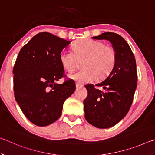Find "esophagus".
I'll list each match as a JSON object with an SVG mask.
<instances>
[{
  "instance_id": "1",
  "label": "esophagus",
  "mask_w": 155,
  "mask_h": 155,
  "mask_svg": "<svg viewBox=\"0 0 155 155\" xmlns=\"http://www.w3.org/2000/svg\"><path fill=\"white\" fill-rule=\"evenodd\" d=\"M83 87L82 85H80V84H78V83H76V87H77V89L81 88V87Z\"/></svg>"
}]
</instances>
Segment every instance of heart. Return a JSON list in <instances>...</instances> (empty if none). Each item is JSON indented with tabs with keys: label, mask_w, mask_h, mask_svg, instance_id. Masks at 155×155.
<instances>
[{
	"label": "heart",
	"mask_w": 155,
	"mask_h": 155,
	"mask_svg": "<svg viewBox=\"0 0 155 155\" xmlns=\"http://www.w3.org/2000/svg\"><path fill=\"white\" fill-rule=\"evenodd\" d=\"M72 52L62 51L59 61L64 69L72 72L77 69L79 62L83 63L84 70L69 75L70 79L79 84L92 82L97 78L103 79L107 77L115 66L117 54L111 46L103 42L90 39H81L74 44Z\"/></svg>",
	"instance_id": "b5f03b06"
}]
</instances>
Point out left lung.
<instances>
[{
	"mask_svg": "<svg viewBox=\"0 0 155 155\" xmlns=\"http://www.w3.org/2000/svg\"><path fill=\"white\" fill-rule=\"evenodd\" d=\"M111 43L117 54L115 66L105 79L96 84L86 85L88 94L83 101L85 117L94 127L107 128L113 127L127 114L137 87L136 61L129 45L122 36L106 32L93 37Z\"/></svg>",
	"mask_w": 155,
	"mask_h": 155,
	"instance_id": "left-lung-1",
	"label": "left lung"
}]
</instances>
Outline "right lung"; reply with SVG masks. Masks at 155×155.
I'll list each match as a JSON object with an SVG mask.
<instances>
[{
    "mask_svg": "<svg viewBox=\"0 0 155 155\" xmlns=\"http://www.w3.org/2000/svg\"><path fill=\"white\" fill-rule=\"evenodd\" d=\"M70 42L50 33H39L21 48L15 61V101L28 120L39 127L58 120L65 101L75 91L71 79L56 83L65 76L59 54Z\"/></svg>",
    "mask_w": 155,
    "mask_h": 155,
    "instance_id": "right-lung-1",
    "label": "right lung"
}]
</instances>
